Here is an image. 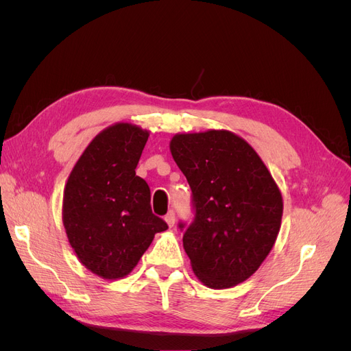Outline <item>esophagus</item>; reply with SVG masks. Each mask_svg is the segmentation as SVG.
Instances as JSON below:
<instances>
[{
  "label": "esophagus",
  "instance_id": "esophagus-1",
  "mask_svg": "<svg viewBox=\"0 0 351 351\" xmlns=\"http://www.w3.org/2000/svg\"><path fill=\"white\" fill-rule=\"evenodd\" d=\"M165 222L168 224V227H174V224H176V212L174 210H169L165 215Z\"/></svg>",
  "mask_w": 351,
  "mask_h": 351
}]
</instances>
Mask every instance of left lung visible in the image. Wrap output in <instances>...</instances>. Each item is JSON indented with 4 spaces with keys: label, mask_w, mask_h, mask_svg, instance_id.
Masks as SVG:
<instances>
[{
    "label": "left lung",
    "mask_w": 351,
    "mask_h": 351,
    "mask_svg": "<svg viewBox=\"0 0 351 351\" xmlns=\"http://www.w3.org/2000/svg\"><path fill=\"white\" fill-rule=\"evenodd\" d=\"M169 151L193 195L195 219L183 246L195 275L215 290L246 281L281 227L282 196L267 165L228 130L178 133Z\"/></svg>",
    "instance_id": "8db88e82"
}]
</instances>
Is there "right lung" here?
Returning <instances> with one entry per match:
<instances>
[{
  "instance_id": "add662e5",
  "label": "right lung",
  "mask_w": 351,
  "mask_h": 351,
  "mask_svg": "<svg viewBox=\"0 0 351 351\" xmlns=\"http://www.w3.org/2000/svg\"><path fill=\"white\" fill-rule=\"evenodd\" d=\"M149 132L115 123L83 151L62 197V224L70 246L104 280L129 275L167 222L152 214L151 190L136 176Z\"/></svg>"
}]
</instances>
